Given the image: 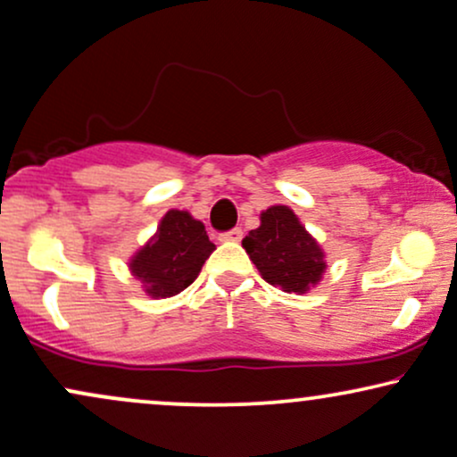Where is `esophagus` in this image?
Masks as SVG:
<instances>
[{"mask_svg":"<svg viewBox=\"0 0 457 457\" xmlns=\"http://www.w3.org/2000/svg\"><path fill=\"white\" fill-rule=\"evenodd\" d=\"M240 238H243V229L240 228H234L219 236V240H223V243H240Z\"/></svg>","mask_w":457,"mask_h":457,"instance_id":"34e87169","label":"esophagus"}]
</instances>
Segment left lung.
Returning <instances> with one entry per match:
<instances>
[{
	"label": "left lung",
	"instance_id": "left-lung-1",
	"mask_svg": "<svg viewBox=\"0 0 457 457\" xmlns=\"http://www.w3.org/2000/svg\"><path fill=\"white\" fill-rule=\"evenodd\" d=\"M243 246L262 279L287 295H305L327 270V255L290 206L266 208L260 228L245 236Z\"/></svg>",
	"mask_w": 457,
	"mask_h": 457
}]
</instances>
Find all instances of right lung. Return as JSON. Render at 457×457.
Listing matches in <instances>:
<instances>
[{"mask_svg": "<svg viewBox=\"0 0 457 457\" xmlns=\"http://www.w3.org/2000/svg\"><path fill=\"white\" fill-rule=\"evenodd\" d=\"M214 249L202 221L171 208L162 214L148 243L129 260V270L150 298H170L197 279Z\"/></svg>", "mask_w": 457, "mask_h": 457, "instance_id": "add662e5", "label": "right lung"}]
</instances>
